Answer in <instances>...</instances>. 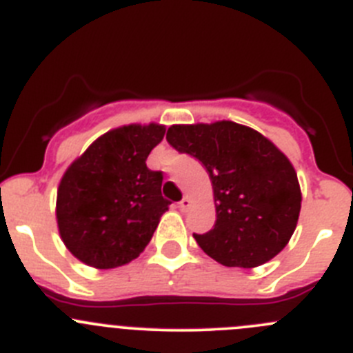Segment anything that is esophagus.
<instances>
[{
  "label": "esophagus",
  "instance_id": "1",
  "mask_svg": "<svg viewBox=\"0 0 353 353\" xmlns=\"http://www.w3.org/2000/svg\"><path fill=\"white\" fill-rule=\"evenodd\" d=\"M190 207H191V200H190V198H188V196H184L183 200L179 201V210H181V212H186Z\"/></svg>",
  "mask_w": 353,
  "mask_h": 353
}]
</instances>
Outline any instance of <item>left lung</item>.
I'll return each instance as SVG.
<instances>
[{
	"mask_svg": "<svg viewBox=\"0 0 353 353\" xmlns=\"http://www.w3.org/2000/svg\"><path fill=\"white\" fill-rule=\"evenodd\" d=\"M167 141L207 169L215 201L214 228L193 234L198 246L228 268H256L292 238L302 207L299 177L274 143L231 121L170 125Z\"/></svg>",
	"mask_w": 353,
	"mask_h": 353,
	"instance_id": "obj_1",
	"label": "left lung"
}]
</instances>
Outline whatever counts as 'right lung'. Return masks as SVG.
I'll return each instance as SVG.
<instances>
[{
	"label": "right lung",
	"mask_w": 353,
	"mask_h": 353,
	"mask_svg": "<svg viewBox=\"0 0 353 353\" xmlns=\"http://www.w3.org/2000/svg\"><path fill=\"white\" fill-rule=\"evenodd\" d=\"M165 134L159 124L105 132L65 170L57 193L58 231L81 262L114 269L138 259L170 201L162 172L146 159Z\"/></svg>",
	"instance_id": "add662e5"
}]
</instances>
